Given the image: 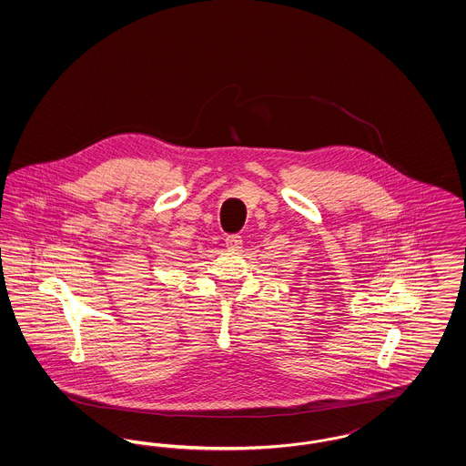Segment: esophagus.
Listing matches in <instances>:
<instances>
[{
	"instance_id": "1",
	"label": "esophagus",
	"mask_w": 466,
	"mask_h": 466,
	"mask_svg": "<svg viewBox=\"0 0 466 466\" xmlns=\"http://www.w3.org/2000/svg\"><path fill=\"white\" fill-rule=\"evenodd\" d=\"M225 246H227L228 249L238 251V249H241V248H243V238H241V236H238V234L227 236V238H225Z\"/></svg>"
}]
</instances>
